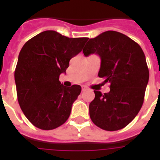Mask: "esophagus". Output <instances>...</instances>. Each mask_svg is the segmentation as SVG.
Here are the masks:
<instances>
[{
    "label": "esophagus",
    "mask_w": 160,
    "mask_h": 160,
    "mask_svg": "<svg viewBox=\"0 0 160 160\" xmlns=\"http://www.w3.org/2000/svg\"><path fill=\"white\" fill-rule=\"evenodd\" d=\"M85 90H87V88L85 86H82V91H85Z\"/></svg>",
    "instance_id": "obj_1"
}]
</instances>
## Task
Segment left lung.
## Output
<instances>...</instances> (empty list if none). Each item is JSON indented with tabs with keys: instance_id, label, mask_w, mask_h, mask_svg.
<instances>
[{
	"instance_id": "obj_1",
	"label": "left lung",
	"mask_w": 160,
	"mask_h": 160,
	"mask_svg": "<svg viewBox=\"0 0 160 160\" xmlns=\"http://www.w3.org/2000/svg\"><path fill=\"white\" fill-rule=\"evenodd\" d=\"M83 53L100 56L98 75L105 83H110L109 93L94 91L95 97L89 106L90 119L105 130L123 129L135 118L144 103L149 77L144 51L124 34L108 31L90 39Z\"/></svg>"
}]
</instances>
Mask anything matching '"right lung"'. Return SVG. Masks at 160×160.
Segmentation results:
<instances>
[{
    "label": "right lung",
    "mask_w": 160,
    "mask_h": 160,
    "mask_svg": "<svg viewBox=\"0 0 160 160\" xmlns=\"http://www.w3.org/2000/svg\"><path fill=\"white\" fill-rule=\"evenodd\" d=\"M88 39L69 38L55 31H46L29 40L21 49L15 70L17 99L24 114L39 129H55L70 116L81 87H65L59 78Z\"/></svg>",
    "instance_id": "add662e5"
}]
</instances>
